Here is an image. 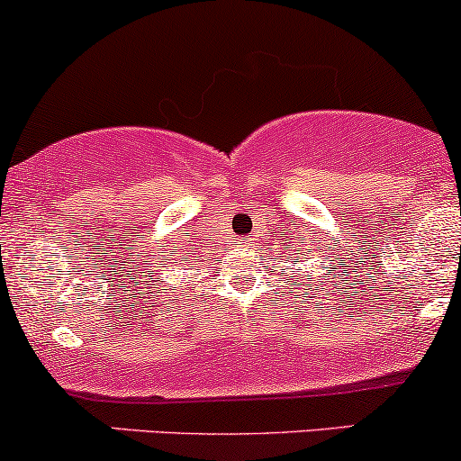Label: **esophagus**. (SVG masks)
<instances>
[{"instance_id": "34e87169", "label": "esophagus", "mask_w": 461, "mask_h": 461, "mask_svg": "<svg viewBox=\"0 0 461 461\" xmlns=\"http://www.w3.org/2000/svg\"><path fill=\"white\" fill-rule=\"evenodd\" d=\"M241 241H244V246H252V244H255V241H252L250 237H246V240H241Z\"/></svg>"}]
</instances>
